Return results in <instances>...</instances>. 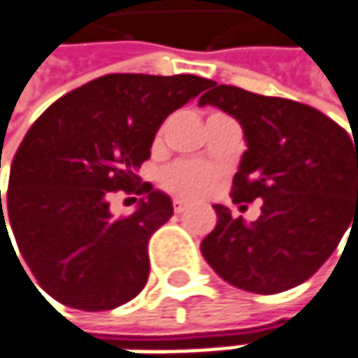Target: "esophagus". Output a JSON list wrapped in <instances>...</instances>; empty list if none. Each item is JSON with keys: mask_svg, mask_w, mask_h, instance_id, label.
<instances>
[{"mask_svg": "<svg viewBox=\"0 0 358 358\" xmlns=\"http://www.w3.org/2000/svg\"><path fill=\"white\" fill-rule=\"evenodd\" d=\"M188 209V203L184 201V199H174V211L176 213H182V211H186Z\"/></svg>", "mask_w": 358, "mask_h": 358, "instance_id": "34e87169", "label": "esophagus"}]
</instances>
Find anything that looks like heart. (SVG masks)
Wrapping results in <instances>:
<instances>
[{
    "label": "heart",
    "mask_w": 358,
    "mask_h": 358,
    "mask_svg": "<svg viewBox=\"0 0 358 358\" xmlns=\"http://www.w3.org/2000/svg\"><path fill=\"white\" fill-rule=\"evenodd\" d=\"M164 134V128L157 132V138ZM220 178V170L201 162L192 159H178L170 164L168 168L162 170L159 182L166 190L186 196V199H196L213 188V184Z\"/></svg>",
    "instance_id": "b5f03b06"
}]
</instances>
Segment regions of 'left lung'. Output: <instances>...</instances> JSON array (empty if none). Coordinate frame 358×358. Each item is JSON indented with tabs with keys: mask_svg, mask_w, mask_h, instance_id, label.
<instances>
[{
	"mask_svg": "<svg viewBox=\"0 0 358 358\" xmlns=\"http://www.w3.org/2000/svg\"><path fill=\"white\" fill-rule=\"evenodd\" d=\"M209 87L199 103L234 115L249 147L232 180V201L263 199V207L247 226L215 205L217 226L201 245L203 257L241 290H290L322 267L358 222L357 143L311 106L213 80Z\"/></svg>",
	"mask_w": 358,
	"mask_h": 358,
	"instance_id": "obj_1",
	"label": "left lung"
}]
</instances>
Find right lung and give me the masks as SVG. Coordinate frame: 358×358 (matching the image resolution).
<instances>
[{
	"instance_id": "add662e5",
	"label": "right lung",
	"mask_w": 358,
	"mask_h": 358,
	"mask_svg": "<svg viewBox=\"0 0 358 358\" xmlns=\"http://www.w3.org/2000/svg\"><path fill=\"white\" fill-rule=\"evenodd\" d=\"M209 85L194 74H106L36 117L14 155L6 203L0 192V232L12 226L49 296L108 311L145 288L149 241L174 209L136 170L162 122ZM117 189L143 194L134 214L110 217L108 196Z\"/></svg>"
}]
</instances>
